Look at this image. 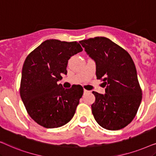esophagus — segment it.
Instances as JSON below:
<instances>
[{"instance_id":"34e87169","label":"esophagus","mask_w":156,"mask_h":156,"mask_svg":"<svg viewBox=\"0 0 156 156\" xmlns=\"http://www.w3.org/2000/svg\"><path fill=\"white\" fill-rule=\"evenodd\" d=\"M89 92V91L88 90H87V89H84V93H88Z\"/></svg>"}]
</instances>
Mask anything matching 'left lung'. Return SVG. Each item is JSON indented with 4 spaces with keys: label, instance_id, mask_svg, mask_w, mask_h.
<instances>
[{
    "label": "left lung",
    "instance_id": "obj_1",
    "mask_svg": "<svg viewBox=\"0 0 156 156\" xmlns=\"http://www.w3.org/2000/svg\"><path fill=\"white\" fill-rule=\"evenodd\" d=\"M96 62L97 80L106 87L104 95L93 91V116L102 128L111 131L123 129L136 116L142 99L136 66L124 49L104 37L80 41Z\"/></svg>",
    "mask_w": 156,
    "mask_h": 156
}]
</instances>
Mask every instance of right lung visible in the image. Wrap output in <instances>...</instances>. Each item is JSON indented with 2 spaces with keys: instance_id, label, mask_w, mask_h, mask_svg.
Masks as SVG:
<instances>
[{
  "instance_id": "obj_1",
  "label": "right lung",
  "mask_w": 156,
  "mask_h": 156,
  "mask_svg": "<svg viewBox=\"0 0 156 156\" xmlns=\"http://www.w3.org/2000/svg\"><path fill=\"white\" fill-rule=\"evenodd\" d=\"M79 42L48 40L30 53L22 70L20 94L27 114L47 129L71 121L83 95L80 85L63 88L57 82L67 74L68 60L82 52Z\"/></svg>"
}]
</instances>
